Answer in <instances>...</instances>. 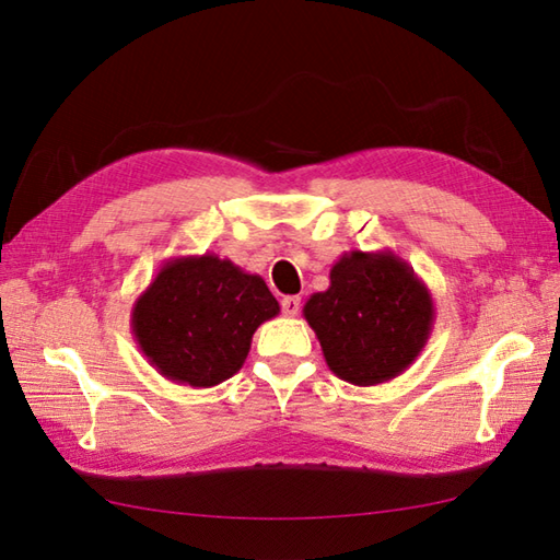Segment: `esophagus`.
<instances>
[{"mask_svg":"<svg viewBox=\"0 0 560 560\" xmlns=\"http://www.w3.org/2000/svg\"><path fill=\"white\" fill-rule=\"evenodd\" d=\"M281 311L287 317H295L301 313V299L299 295H287V299L281 301Z\"/></svg>","mask_w":560,"mask_h":560,"instance_id":"esophagus-1","label":"esophagus"}]
</instances>
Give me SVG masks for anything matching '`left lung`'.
Listing matches in <instances>:
<instances>
[{
  "mask_svg": "<svg viewBox=\"0 0 560 560\" xmlns=\"http://www.w3.org/2000/svg\"><path fill=\"white\" fill-rule=\"evenodd\" d=\"M329 371L368 387L395 380L431 337L435 305L425 283L392 249L343 253L329 289L303 305Z\"/></svg>",
  "mask_w": 560,
  "mask_h": 560,
  "instance_id": "left-lung-1",
  "label": "left lung"
}]
</instances>
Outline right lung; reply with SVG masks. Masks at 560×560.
Instances as JSON below:
<instances>
[{
    "label": "right lung",
    "mask_w": 560,
    "mask_h": 560,
    "mask_svg": "<svg viewBox=\"0 0 560 560\" xmlns=\"http://www.w3.org/2000/svg\"><path fill=\"white\" fill-rule=\"evenodd\" d=\"M277 315L257 273L211 253L171 257L135 301L132 335L165 380L213 387L241 371L257 327Z\"/></svg>",
    "instance_id": "add662e5"
}]
</instances>
